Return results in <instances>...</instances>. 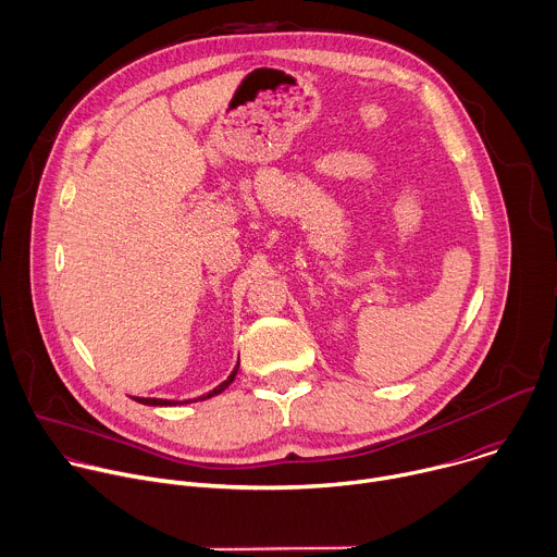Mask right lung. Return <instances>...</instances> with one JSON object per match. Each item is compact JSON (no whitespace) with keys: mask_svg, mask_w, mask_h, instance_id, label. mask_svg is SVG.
Listing matches in <instances>:
<instances>
[{"mask_svg":"<svg viewBox=\"0 0 557 557\" xmlns=\"http://www.w3.org/2000/svg\"><path fill=\"white\" fill-rule=\"evenodd\" d=\"M237 368H240V363H237L235 368H233V372L228 374V379L226 381H222L218 387H213L211 392H207L205 396H200V401H205V399H211V396H215V394H220V392H224L231 383H233V379H235V374H237ZM134 401H138V404H143V406H176L178 401H165V399H136ZM183 404H189V401H183Z\"/></svg>","mask_w":557,"mask_h":557,"instance_id":"right-lung-1","label":"right lung"}]
</instances>
